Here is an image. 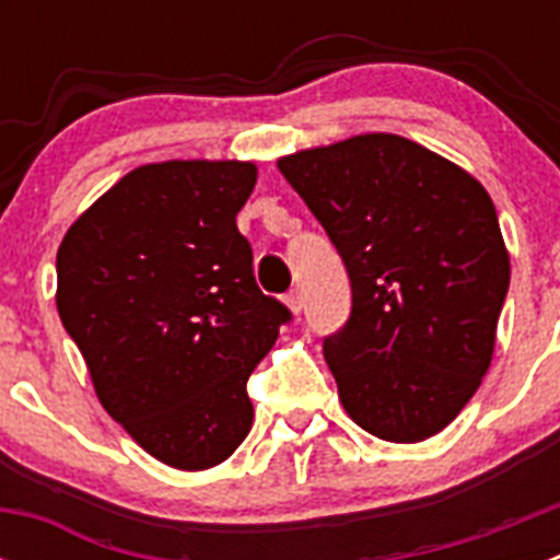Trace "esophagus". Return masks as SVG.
<instances>
[{
  "instance_id": "obj_1",
  "label": "esophagus",
  "mask_w": 560,
  "mask_h": 560,
  "mask_svg": "<svg viewBox=\"0 0 560 560\" xmlns=\"http://www.w3.org/2000/svg\"><path fill=\"white\" fill-rule=\"evenodd\" d=\"M285 305H289L291 314H300V311H303V305H305L303 291H300V289H291L289 294H285Z\"/></svg>"
}]
</instances>
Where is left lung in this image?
Returning <instances> with one entry per match:
<instances>
[{"label":"left lung","mask_w":560,"mask_h":560,"mask_svg":"<svg viewBox=\"0 0 560 560\" xmlns=\"http://www.w3.org/2000/svg\"><path fill=\"white\" fill-rule=\"evenodd\" d=\"M348 266L353 308L325 339L345 412L389 443H420L488 373L511 285L497 207L471 173L398 137L280 156Z\"/></svg>","instance_id":"obj_1"}]
</instances>
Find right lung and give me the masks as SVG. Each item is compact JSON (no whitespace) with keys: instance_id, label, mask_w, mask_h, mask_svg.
<instances>
[{"instance_id":"obj_1","label":"right lung","mask_w":560,"mask_h":560,"mask_svg":"<svg viewBox=\"0 0 560 560\" xmlns=\"http://www.w3.org/2000/svg\"><path fill=\"white\" fill-rule=\"evenodd\" d=\"M255 162L133 167L69 226L56 305L97 400L151 457L205 471L252 429L246 378L291 314L257 289L235 215Z\"/></svg>"}]
</instances>
